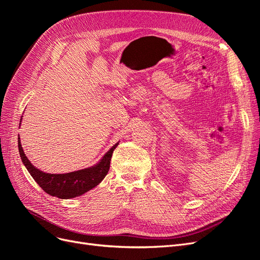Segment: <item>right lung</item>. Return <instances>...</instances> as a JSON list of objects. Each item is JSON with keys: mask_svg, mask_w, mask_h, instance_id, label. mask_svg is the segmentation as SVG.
Listing matches in <instances>:
<instances>
[{"mask_svg": "<svg viewBox=\"0 0 260 260\" xmlns=\"http://www.w3.org/2000/svg\"><path fill=\"white\" fill-rule=\"evenodd\" d=\"M117 142L109 151L102 157V159L94 166L77 170L68 174H48L39 170L31 164L21 147L20 138L18 137V149L21 161L25 165L29 174L35 179L36 182L42 187V190L61 200L74 199L80 196L91 188L95 187L105 178L111 166V159L114 149L118 146Z\"/></svg>", "mask_w": 260, "mask_h": 260, "instance_id": "obj_1", "label": "right lung"}]
</instances>
